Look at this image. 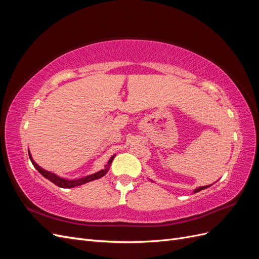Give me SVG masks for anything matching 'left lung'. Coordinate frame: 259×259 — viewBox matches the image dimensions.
I'll list each match as a JSON object with an SVG mask.
<instances>
[{"label": "left lung", "mask_w": 259, "mask_h": 259, "mask_svg": "<svg viewBox=\"0 0 259 259\" xmlns=\"http://www.w3.org/2000/svg\"><path fill=\"white\" fill-rule=\"evenodd\" d=\"M209 186H205V187H199L198 189H195L194 190V193H197V192H199V191H201V190H203V189H206V188H208Z\"/></svg>", "instance_id": "obj_1"}]
</instances>
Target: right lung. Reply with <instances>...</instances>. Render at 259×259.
Here are the masks:
<instances>
[{
    "instance_id": "obj_1",
    "label": "right lung",
    "mask_w": 259,
    "mask_h": 259,
    "mask_svg": "<svg viewBox=\"0 0 259 259\" xmlns=\"http://www.w3.org/2000/svg\"><path fill=\"white\" fill-rule=\"evenodd\" d=\"M29 158H30L31 162H32L33 166H34L38 171H40V173H41L46 179L51 180V182H52L53 184H55V185L60 187V188H73V187H76V186H80V185L86 184V183H89V182H92V180L99 179V178H101L103 176H105V175L107 174L108 169H109V166H110V164L112 163V160L114 159V155H112L111 159L109 160V162H108V164L106 165V168H105V169H101V170L97 171V173H95V174H92V175H89V176H86V177H83V178H80V179H74V180H68V179H65V178H61V177H59V176H57V175H55L54 173H51V171H48V170L43 169L42 167L38 166L37 164L33 161L32 156H31L30 153H29Z\"/></svg>"
}]
</instances>
